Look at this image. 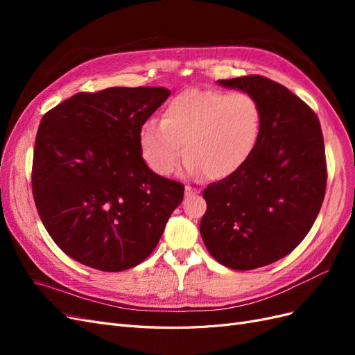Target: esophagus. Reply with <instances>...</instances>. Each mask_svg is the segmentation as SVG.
Segmentation results:
<instances>
[{
  "instance_id": "34e87169",
  "label": "esophagus",
  "mask_w": 355,
  "mask_h": 355,
  "mask_svg": "<svg viewBox=\"0 0 355 355\" xmlns=\"http://www.w3.org/2000/svg\"><path fill=\"white\" fill-rule=\"evenodd\" d=\"M194 194H197V189L189 187V185H187V187H185V197L189 198V197H192Z\"/></svg>"
}]
</instances>
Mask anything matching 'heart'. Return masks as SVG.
<instances>
[{"label": "heart", "instance_id": "b5f03b06", "mask_svg": "<svg viewBox=\"0 0 355 355\" xmlns=\"http://www.w3.org/2000/svg\"><path fill=\"white\" fill-rule=\"evenodd\" d=\"M262 123V106L250 93L187 90L166 105L161 121L149 120L141 127L139 148L157 175H170L185 148L187 173L219 180L247 163Z\"/></svg>", "mask_w": 355, "mask_h": 355}]
</instances>
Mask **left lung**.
I'll use <instances>...</instances> for the list:
<instances>
[{
    "label": "left lung",
    "instance_id": "left-lung-1",
    "mask_svg": "<svg viewBox=\"0 0 355 355\" xmlns=\"http://www.w3.org/2000/svg\"><path fill=\"white\" fill-rule=\"evenodd\" d=\"M262 106V133L234 175L202 191L201 239L219 263L237 271L270 265L292 252L313 227L327 184L318 116L284 85L261 75L219 80Z\"/></svg>",
    "mask_w": 355,
    "mask_h": 355
}]
</instances>
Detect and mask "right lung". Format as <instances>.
Wrapping results in <instances>:
<instances>
[{
  "label": "right lung",
  "mask_w": 355,
  "mask_h": 355,
  "mask_svg": "<svg viewBox=\"0 0 355 355\" xmlns=\"http://www.w3.org/2000/svg\"><path fill=\"white\" fill-rule=\"evenodd\" d=\"M170 96L163 87L77 93L41 118L32 194L59 249L77 262L118 272L145 261L184 185L145 164L139 132Z\"/></svg>",
  "instance_id": "add662e5"
}]
</instances>
